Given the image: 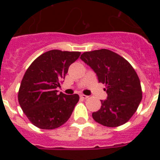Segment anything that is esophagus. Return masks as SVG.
Here are the masks:
<instances>
[{
    "label": "esophagus",
    "mask_w": 160,
    "mask_h": 160,
    "mask_svg": "<svg viewBox=\"0 0 160 160\" xmlns=\"http://www.w3.org/2000/svg\"><path fill=\"white\" fill-rule=\"evenodd\" d=\"M80 98H82V99H87V98H88V96L85 95V94H81V95H80Z\"/></svg>",
    "instance_id": "esophagus-1"
}]
</instances>
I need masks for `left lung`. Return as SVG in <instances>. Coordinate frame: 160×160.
Segmentation results:
<instances>
[{
  "label": "left lung",
  "instance_id": "1",
  "mask_svg": "<svg viewBox=\"0 0 160 160\" xmlns=\"http://www.w3.org/2000/svg\"><path fill=\"white\" fill-rule=\"evenodd\" d=\"M80 58L94 70L98 82L106 86L107 99L101 100V108L92 114L94 121L108 128L128 122L142 98L135 69L122 56L107 49L84 52Z\"/></svg>",
  "mask_w": 160,
  "mask_h": 160
}]
</instances>
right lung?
<instances>
[{
	"label": "right lung",
	"instance_id": "obj_1",
	"mask_svg": "<svg viewBox=\"0 0 160 160\" xmlns=\"http://www.w3.org/2000/svg\"><path fill=\"white\" fill-rule=\"evenodd\" d=\"M78 51L53 49L37 58L25 71L18 91V102L28 119L41 129L52 130L67 122L79 100L78 94L66 95L60 87Z\"/></svg>",
	"mask_w": 160,
	"mask_h": 160
}]
</instances>
